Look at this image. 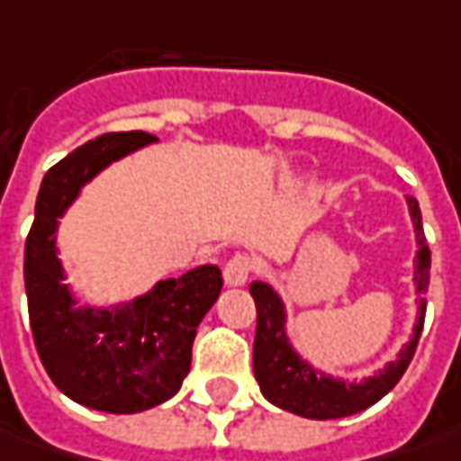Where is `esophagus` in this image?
<instances>
[{"mask_svg":"<svg viewBox=\"0 0 461 461\" xmlns=\"http://www.w3.org/2000/svg\"><path fill=\"white\" fill-rule=\"evenodd\" d=\"M249 276H252V260L245 255H234L224 265V283L227 285H245Z\"/></svg>","mask_w":461,"mask_h":461,"instance_id":"1","label":"esophagus"}]
</instances>
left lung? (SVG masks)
<instances>
[{
	"label": "left lung",
	"mask_w": 461,
	"mask_h": 461,
	"mask_svg": "<svg viewBox=\"0 0 461 461\" xmlns=\"http://www.w3.org/2000/svg\"><path fill=\"white\" fill-rule=\"evenodd\" d=\"M405 201H408V212H411V221H413V231H416V245H419L413 283H416L419 294H426L429 270H431V249L423 237L419 201L413 196H408ZM249 294L258 306L252 367H255V377L260 383L262 395L283 411L316 420L352 416V413H359V411L377 403L383 395H388L390 390L398 385L405 367L413 359L420 329H423V316H426V301L420 298L413 337L401 349V355L373 377H365L362 383H347L341 377L319 373L313 365H309L295 352L294 344L288 341V334H285V303L267 283L255 280L249 285Z\"/></svg>",
	"instance_id": "left-lung-1"
}]
</instances>
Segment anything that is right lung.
Here are the masks:
<instances>
[{
	"mask_svg": "<svg viewBox=\"0 0 461 461\" xmlns=\"http://www.w3.org/2000/svg\"><path fill=\"white\" fill-rule=\"evenodd\" d=\"M155 142L148 132L88 140L45 173L24 242V291L32 339L60 393L104 413L166 403L191 370V347L221 294V270L201 265L112 309L76 306L58 260V219L99 170Z\"/></svg>",
	"mask_w": 461,
	"mask_h": 461,
	"instance_id": "1",
	"label": "right lung"
}]
</instances>
